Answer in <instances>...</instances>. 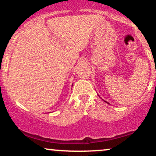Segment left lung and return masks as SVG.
<instances>
[{
	"instance_id": "8db88e82",
	"label": "left lung",
	"mask_w": 156,
	"mask_h": 156,
	"mask_svg": "<svg viewBox=\"0 0 156 156\" xmlns=\"http://www.w3.org/2000/svg\"><path fill=\"white\" fill-rule=\"evenodd\" d=\"M105 102H106V101H105ZM106 103H107V102H106ZM108 104H109V103H108Z\"/></svg>"
}]
</instances>
